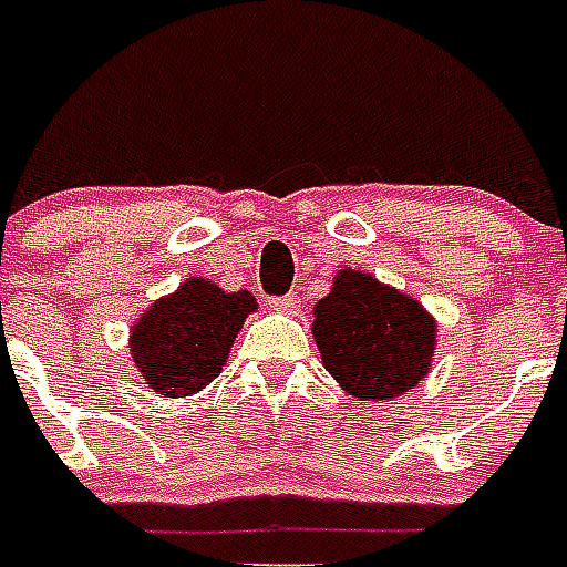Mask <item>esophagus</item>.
Returning <instances> with one entry per match:
<instances>
[{"instance_id":"obj_1","label":"esophagus","mask_w":567,"mask_h":567,"mask_svg":"<svg viewBox=\"0 0 567 567\" xmlns=\"http://www.w3.org/2000/svg\"><path fill=\"white\" fill-rule=\"evenodd\" d=\"M267 306L276 309V312L293 315L297 312V306H300V300H297V293H285V297H267Z\"/></svg>"}]
</instances>
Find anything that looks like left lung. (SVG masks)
<instances>
[{
	"label": "left lung",
	"mask_w": 567,
	"mask_h": 567,
	"mask_svg": "<svg viewBox=\"0 0 567 567\" xmlns=\"http://www.w3.org/2000/svg\"><path fill=\"white\" fill-rule=\"evenodd\" d=\"M312 336L323 369L357 401L399 399L427 374L437 323L416 297L365 270H341L315 306Z\"/></svg>",
	"instance_id": "1"
}]
</instances>
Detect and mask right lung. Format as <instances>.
<instances>
[{"label": "right lung", "mask_w": 567, "mask_h": 567, "mask_svg": "<svg viewBox=\"0 0 567 567\" xmlns=\"http://www.w3.org/2000/svg\"><path fill=\"white\" fill-rule=\"evenodd\" d=\"M249 291H223L193 276L178 291L159 297L130 330V353L157 395H196L219 378L237 332L255 312Z\"/></svg>", "instance_id": "1"}]
</instances>
